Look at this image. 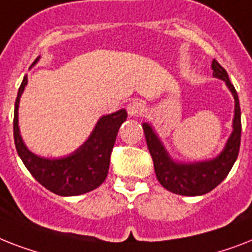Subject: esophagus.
Instances as JSON below:
<instances>
[{
  "label": "esophagus",
  "mask_w": 252,
  "mask_h": 252,
  "mask_svg": "<svg viewBox=\"0 0 252 252\" xmlns=\"http://www.w3.org/2000/svg\"><path fill=\"white\" fill-rule=\"evenodd\" d=\"M126 110H128V114L130 116H141L146 110V106H145L144 102L132 101L129 105L126 106Z\"/></svg>",
  "instance_id": "1"
}]
</instances>
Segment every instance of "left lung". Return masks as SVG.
I'll list each match as a JSON object with an SVG mask.
<instances>
[{
	"label": "left lung",
	"mask_w": 252,
	"mask_h": 252,
	"mask_svg": "<svg viewBox=\"0 0 252 252\" xmlns=\"http://www.w3.org/2000/svg\"><path fill=\"white\" fill-rule=\"evenodd\" d=\"M212 69H214L215 77L225 81L236 99V111H234V120H233L234 130L228 140L225 150L222 151L218 158L210 161H203V163H195V164H177L171 160L167 151L164 150L158 137L155 136L150 126L147 124L142 126L147 147L154 161L158 181L167 190L175 194H180V195L194 197V195H203L211 191L228 176L238 157L239 145H241V129H242L238 94L234 85L230 83L225 68L216 59H214L212 62Z\"/></svg>",
	"instance_id": "8db88e82"
}]
</instances>
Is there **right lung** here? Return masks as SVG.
Wrapping results in <instances>:
<instances>
[{
  "mask_svg": "<svg viewBox=\"0 0 252 252\" xmlns=\"http://www.w3.org/2000/svg\"><path fill=\"white\" fill-rule=\"evenodd\" d=\"M26 85L27 76H24L15 101L13 126L16 151L27 169L44 188L63 197L80 195L98 188L107 176L110 157L120 126L128 118L126 110L101 118L91 138L73 154L61 159H44L32 154L19 134L18 105Z\"/></svg>",
  "mask_w": 252,
  "mask_h": 252,
  "instance_id": "add662e5",
  "label": "right lung"
}]
</instances>
